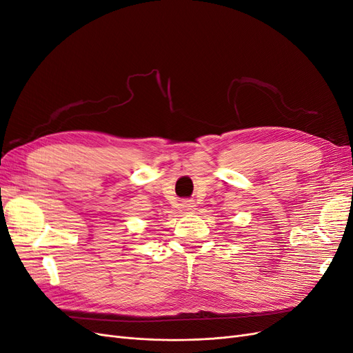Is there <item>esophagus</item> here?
I'll return each instance as SVG.
<instances>
[{"mask_svg": "<svg viewBox=\"0 0 353 353\" xmlns=\"http://www.w3.org/2000/svg\"><path fill=\"white\" fill-rule=\"evenodd\" d=\"M181 208H183V210L191 213L196 209V205H194L193 200H184L183 203H181Z\"/></svg>", "mask_w": 353, "mask_h": 353, "instance_id": "1", "label": "esophagus"}]
</instances>
